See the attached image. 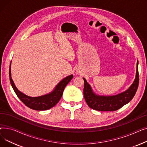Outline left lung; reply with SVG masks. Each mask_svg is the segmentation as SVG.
<instances>
[{
    "mask_svg": "<svg viewBox=\"0 0 147 147\" xmlns=\"http://www.w3.org/2000/svg\"><path fill=\"white\" fill-rule=\"evenodd\" d=\"M84 80L83 95L84 99L92 109L101 111H116L123 106L129 102L134 97L139 84L138 61H137L136 78L130 87L125 92L119 95L110 96H101L96 95L88 83L86 79Z\"/></svg>",
    "mask_w": 147,
    "mask_h": 147,
    "instance_id": "1",
    "label": "left lung"
}]
</instances>
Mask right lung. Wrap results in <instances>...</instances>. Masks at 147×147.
Listing matches in <instances>:
<instances>
[{"mask_svg":"<svg viewBox=\"0 0 147 147\" xmlns=\"http://www.w3.org/2000/svg\"><path fill=\"white\" fill-rule=\"evenodd\" d=\"M9 80L12 87L19 99L30 109L38 111L47 110L55 106L62 97L65 87L73 78V75H70L62 80L57 84L55 89L49 94L38 97H30L21 93L15 87L11 78V64L9 66Z\"/></svg>","mask_w":147,"mask_h":147,"instance_id":"add662e5","label":"right lung"}]
</instances>
